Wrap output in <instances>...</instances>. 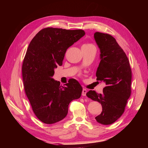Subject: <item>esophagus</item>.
<instances>
[{
    "instance_id": "34e87169",
    "label": "esophagus",
    "mask_w": 148,
    "mask_h": 148,
    "mask_svg": "<svg viewBox=\"0 0 148 148\" xmlns=\"http://www.w3.org/2000/svg\"><path fill=\"white\" fill-rule=\"evenodd\" d=\"M86 92H87V90H86V89L83 88V91H82V96H86Z\"/></svg>"
}]
</instances>
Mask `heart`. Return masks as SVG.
<instances>
[{"mask_svg": "<svg viewBox=\"0 0 148 148\" xmlns=\"http://www.w3.org/2000/svg\"><path fill=\"white\" fill-rule=\"evenodd\" d=\"M90 45H92V44H84L83 46H90Z\"/></svg>", "mask_w": 148, "mask_h": 148, "instance_id": "1", "label": "heart"}]
</instances>
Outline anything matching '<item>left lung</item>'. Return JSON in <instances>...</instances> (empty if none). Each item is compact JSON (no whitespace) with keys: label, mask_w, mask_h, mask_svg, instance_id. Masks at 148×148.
Returning a JSON list of instances; mask_svg holds the SVG:
<instances>
[{"label":"left lung","mask_w":148,"mask_h":148,"mask_svg":"<svg viewBox=\"0 0 148 148\" xmlns=\"http://www.w3.org/2000/svg\"><path fill=\"white\" fill-rule=\"evenodd\" d=\"M94 37L101 52L96 79L106 86L102 94L90 90L86 96L101 104L102 111L95 117L97 122L110 125L122 116L131 95L132 70L126 53L113 36L96 32Z\"/></svg>","instance_id":"1"}]
</instances>
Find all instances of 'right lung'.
I'll use <instances>...</instances> for the list:
<instances>
[{"label":"right lung","mask_w":148,"mask_h":148,"mask_svg":"<svg viewBox=\"0 0 148 148\" xmlns=\"http://www.w3.org/2000/svg\"><path fill=\"white\" fill-rule=\"evenodd\" d=\"M84 34L82 29L49 27L39 31L29 44L22 65L24 89L35 115L44 123L64 119L70 102L81 97L83 88L77 80L62 86L52 77L67 49Z\"/></svg>","instance_id":"right-lung-1"}]
</instances>
